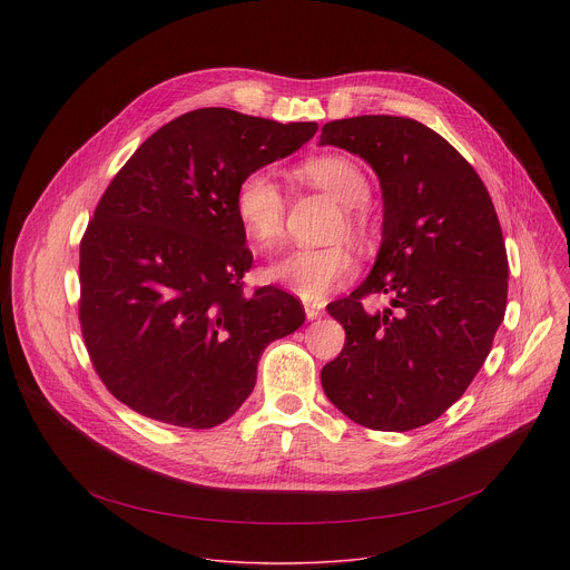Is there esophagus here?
<instances>
[{"label": "esophagus", "mask_w": 570, "mask_h": 570, "mask_svg": "<svg viewBox=\"0 0 570 570\" xmlns=\"http://www.w3.org/2000/svg\"><path fill=\"white\" fill-rule=\"evenodd\" d=\"M304 313L308 320H315L317 315L324 313V304L322 302H304Z\"/></svg>", "instance_id": "esophagus-1"}]
</instances>
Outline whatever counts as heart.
<instances>
[{
	"mask_svg": "<svg viewBox=\"0 0 570 570\" xmlns=\"http://www.w3.org/2000/svg\"><path fill=\"white\" fill-rule=\"evenodd\" d=\"M302 176L334 196L341 205L352 207L347 212V227L361 229V218L356 207H363L370 198V183L365 171L352 157L345 155H320L306 159L302 165ZM236 220L257 248L271 250L282 236L286 198L284 191L268 169H255L236 187L234 194ZM345 227V223H343ZM356 275V257L347 246L327 248H299L279 259L268 277L302 299L317 302L332 291L345 286Z\"/></svg>",
	"mask_w": 570,
	"mask_h": 570,
	"instance_id": "b5f03b06",
	"label": "heart"
}]
</instances>
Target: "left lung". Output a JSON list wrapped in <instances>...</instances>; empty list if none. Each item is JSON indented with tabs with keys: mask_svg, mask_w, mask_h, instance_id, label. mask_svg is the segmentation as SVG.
<instances>
[{
	"mask_svg": "<svg viewBox=\"0 0 570 570\" xmlns=\"http://www.w3.org/2000/svg\"><path fill=\"white\" fill-rule=\"evenodd\" d=\"M320 144L361 155L383 191V240L370 277L327 306L345 347L322 367L324 394L374 431L435 422L492 350L508 306V253L480 176L429 126L363 115L322 126ZM393 306L367 314L362 299Z\"/></svg>",
	"mask_w": 570,
	"mask_h": 570,
	"instance_id": "left-lung-1",
	"label": "left lung"
}]
</instances>
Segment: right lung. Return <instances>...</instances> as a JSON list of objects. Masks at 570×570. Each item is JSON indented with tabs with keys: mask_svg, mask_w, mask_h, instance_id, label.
I'll use <instances>...</instances> for the list:
<instances>
[{
	"mask_svg": "<svg viewBox=\"0 0 570 570\" xmlns=\"http://www.w3.org/2000/svg\"><path fill=\"white\" fill-rule=\"evenodd\" d=\"M315 130L191 110L153 132L104 191L80 238L78 320L95 372L135 413L223 424L253 392L262 352L302 327L297 297L243 291L253 253L234 194Z\"/></svg>",
	"mask_w": 570,
	"mask_h": 570,
	"instance_id": "obj_1",
	"label": "right lung"
}]
</instances>
